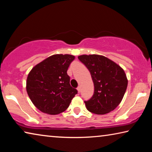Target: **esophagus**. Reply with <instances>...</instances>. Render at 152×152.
<instances>
[{"label": "esophagus", "instance_id": "obj_1", "mask_svg": "<svg viewBox=\"0 0 152 152\" xmlns=\"http://www.w3.org/2000/svg\"><path fill=\"white\" fill-rule=\"evenodd\" d=\"M77 91H78V93H80V86H78V88H77Z\"/></svg>", "mask_w": 152, "mask_h": 152}]
</instances>
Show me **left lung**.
<instances>
[{"label": "left lung", "instance_id": "left-lung-1", "mask_svg": "<svg viewBox=\"0 0 152 152\" xmlns=\"http://www.w3.org/2000/svg\"><path fill=\"white\" fill-rule=\"evenodd\" d=\"M78 58L88 69L94 82L93 96L84 101L87 110L96 115H104L116 109L127 87L124 70L103 56L81 55Z\"/></svg>", "mask_w": 152, "mask_h": 152}]
</instances>
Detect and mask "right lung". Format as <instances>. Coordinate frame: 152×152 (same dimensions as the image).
Masks as SVG:
<instances>
[{
	"mask_svg": "<svg viewBox=\"0 0 152 152\" xmlns=\"http://www.w3.org/2000/svg\"><path fill=\"white\" fill-rule=\"evenodd\" d=\"M75 56L55 54L37 64L27 76L26 90L33 104L49 115H58L69 107L77 90L70 84L67 70Z\"/></svg>",
	"mask_w": 152,
	"mask_h": 152,
	"instance_id": "1",
	"label": "right lung"
}]
</instances>
